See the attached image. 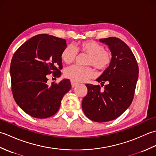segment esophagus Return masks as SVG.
<instances>
[{
	"label": "esophagus",
	"instance_id": "1",
	"mask_svg": "<svg viewBox=\"0 0 156 156\" xmlns=\"http://www.w3.org/2000/svg\"><path fill=\"white\" fill-rule=\"evenodd\" d=\"M71 84H72V87H75L77 85H78V83H77V82H76L73 81V80H71Z\"/></svg>",
	"mask_w": 156,
	"mask_h": 156
}]
</instances>
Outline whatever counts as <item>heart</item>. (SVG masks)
Masks as SVG:
<instances>
[{
	"mask_svg": "<svg viewBox=\"0 0 156 156\" xmlns=\"http://www.w3.org/2000/svg\"><path fill=\"white\" fill-rule=\"evenodd\" d=\"M77 51L88 54L86 64L94 66L99 70H105L111 64V53L105 50L102 45L94 41L81 42L76 49L71 45L66 46L61 54L62 60L67 64H72L75 60ZM64 75L67 78L76 82H84L93 77L94 72L88 66H72L66 69Z\"/></svg>",
	"mask_w": 156,
	"mask_h": 156,
	"instance_id": "obj_1",
	"label": "heart"
}]
</instances>
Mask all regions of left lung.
I'll return each mask as SVG.
<instances>
[{
  "label": "left lung",
  "instance_id": "obj_1",
  "mask_svg": "<svg viewBox=\"0 0 156 156\" xmlns=\"http://www.w3.org/2000/svg\"><path fill=\"white\" fill-rule=\"evenodd\" d=\"M99 41L107 45L111 52V62L97 80L100 85L86 84L88 93L82 99L85 115L92 121L102 122L119 117L133 101L139 68L129 46L120 39L111 37Z\"/></svg>",
  "mask_w": 156,
  "mask_h": 156
}]
</instances>
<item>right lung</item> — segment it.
<instances>
[{
  "label": "right lung",
  "mask_w": 156,
  "mask_h": 156,
  "mask_svg": "<svg viewBox=\"0 0 156 156\" xmlns=\"http://www.w3.org/2000/svg\"><path fill=\"white\" fill-rule=\"evenodd\" d=\"M64 39L39 34L25 41L12 56V92L16 103L33 117L45 119L59 110L63 97L70 90L69 79L48 85L49 74L59 77Z\"/></svg>",
  "instance_id": "1"
}]
</instances>
